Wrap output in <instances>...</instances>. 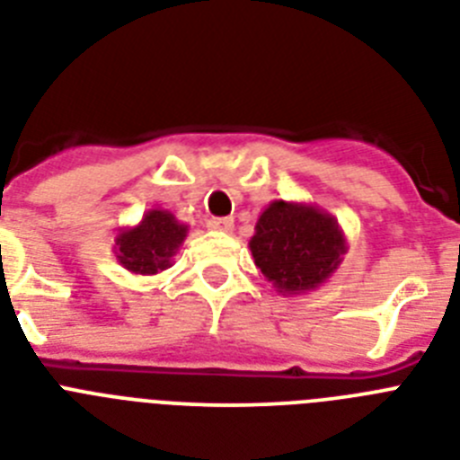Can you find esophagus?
I'll return each mask as SVG.
<instances>
[{"label": "esophagus", "instance_id": "1", "mask_svg": "<svg viewBox=\"0 0 460 460\" xmlns=\"http://www.w3.org/2000/svg\"><path fill=\"white\" fill-rule=\"evenodd\" d=\"M208 227L216 230V233H230L234 227V221L233 218H211V221H208Z\"/></svg>", "mask_w": 460, "mask_h": 460}]
</instances>
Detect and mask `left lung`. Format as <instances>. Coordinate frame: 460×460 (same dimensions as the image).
Here are the masks:
<instances>
[{
  "label": "left lung",
  "instance_id": "1",
  "mask_svg": "<svg viewBox=\"0 0 460 460\" xmlns=\"http://www.w3.org/2000/svg\"><path fill=\"white\" fill-rule=\"evenodd\" d=\"M249 249L277 294L301 296L320 289L339 270L348 239L324 208L275 199L258 216Z\"/></svg>",
  "mask_w": 460,
  "mask_h": 460
}]
</instances>
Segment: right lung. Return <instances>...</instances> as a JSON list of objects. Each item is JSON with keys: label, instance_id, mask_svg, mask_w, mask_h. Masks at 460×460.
Wrapping results in <instances>:
<instances>
[{"label": "right lung", "instance_id": "1", "mask_svg": "<svg viewBox=\"0 0 460 460\" xmlns=\"http://www.w3.org/2000/svg\"><path fill=\"white\" fill-rule=\"evenodd\" d=\"M188 237V226L166 208H150L136 226L119 227L112 252L117 263L134 275H157L173 263Z\"/></svg>", "mask_w": 460, "mask_h": 460}]
</instances>
